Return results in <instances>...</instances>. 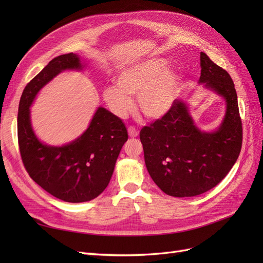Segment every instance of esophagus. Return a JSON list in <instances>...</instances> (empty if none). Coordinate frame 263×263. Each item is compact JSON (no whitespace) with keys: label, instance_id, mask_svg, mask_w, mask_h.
Wrapping results in <instances>:
<instances>
[{"label":"esophagus","instance_id":"1","mask_svg":"<svg viewBox=\"0 0 263 263\" xmlns=\"http://www.w3.org/2000/svg\"><path fill=\"white\" fill-rule=\"evenodd\" d=\"M128 135H129V137H132V138H135V137H138V135H139V133H138V130L135 128V127H133V126H130V127H128Z\"/></svg>","mask_w":263,"mask_h":263}]
</instances>
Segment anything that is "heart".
Masks as SVG:
<instances>
[{"label": "heart", "instance_id": "1", "mask_svg": "<svg viewBox=\"0 0 263 263\" xmlns=\"http://www.w3.org/2000/svg\"><path fill=\"white\" fill-rule=\"evenodd\" d=\"M168 62L151 58L125 68L116 78V85H108L102 97L107 107L121 118L134 107L133 97H138L140 112L151 121L163 118L173 107L180 89V74Z\"/></svg>", "mask_w": 263, "mask_h": 263}]
</instances>
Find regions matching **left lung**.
Segmentation results:
<instances>
[{
  "mask_svg": "<svg viewBox=\"0 0 263 263\" xmlns=\"http://www.w3.org/2000/svg\"><path fill=\"white\" fill-rule=\"evenodd\" d=\"M204 89L225 102L218 128H198L185 100L174 103L170 112L140 132L145 163L151 179L165 194L196 196L216 186L236 163L242 144V127L235 84L227 71L201 52Z\"/></svg>",
  "mask_w": 263,
  "mask_h": 263,
  "instance_id": "1",
  "label": "left lung"
}]
</instances>
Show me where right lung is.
Masks as SVG:
<instances>
[{"label":"right lung","mask_w":263,"mask_h":263,"mask_svg":"<svg viewBox=\"0 0 263 263\" xmlns=\"http://www.w3.org/2000/svg\"><path fill=\"white\" fill-rule=\"evenodd\" d=\"M84 68L85 63L77 53L53 58L26 85L18 105L17 136L24 165L46 192L69 203L89 202L106 189L128 139L122 119L102 106L95 110L87 128L69 144L51 146L37 137L30 106L39 91L63 71Z\"/></svg>","instance_id":"obj_1"}]
</instances>
